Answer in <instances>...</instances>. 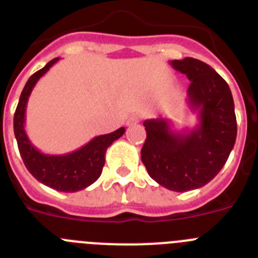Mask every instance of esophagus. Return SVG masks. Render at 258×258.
Wrapping results in <instances>:
<instances>
[{
  "instance_id": "1",
  "label": "esophagus",
  "mask_w": 258,
  "mask_h": 258,
  "mask_svg": "<svg viewBox=\"0 0 258 258\" xmlns=\"http://www.w3.org/2000/svg\"><path fill=\"white\" fill-rule=\"evenodd\" d=\"M139 122V116H136V115H133V116H131L129 119H127L126 124L127 125H136Z\"/></svg>"
}]
</instances>
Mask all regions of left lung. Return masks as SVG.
Segmentation results:
<instances>
[{
    "mask_svg": "<svg viewBox=\"0 0 258 258\" xmlns=\"http://www.w3.org/2000/svg\"><path fill=\"white\" fill-rule=\"evenodd\" d=\"M170 65L190 80L186 105L198 122L179 132L167 119L143 121L147 138L141 158L160 185L186 192L206 185L223 169L237 138V117L228 83L211 66L192 57Z\"/></svg>",
    "mask_w": 258,
    "mask_h": 258,
    "instance_id": "left-lung-1",
    "label": "left lung"
}]
</instances>
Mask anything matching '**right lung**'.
Listing matches in <instances>:
<instances>
[{
  "label": "right lung",
  "instance_id": "obj_1",
  "mask_svg": "<svg viewBox=\"0 0 258 258\" xmlns=\"http://www.w3.org/2000/svg\"><path fill=\"white\" fill-rule=\"evenodd\" d=\"M58 60V57L51 60L43 69L38 70L28 79L14 116V133L24 165L38 181L58 192L74 193L86 189L100 178L106 151L125 133V127L94 137L83 147L65 155H47L33 146L24 126L28 100L38 80Z\"/></svg>",
  "mask_w": 258,
  "mask_h": 258
}]
</instances>
